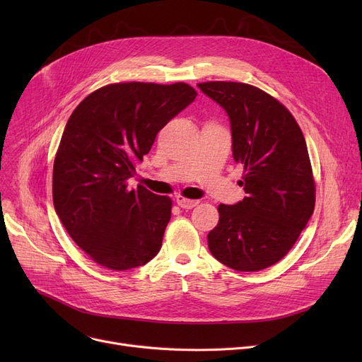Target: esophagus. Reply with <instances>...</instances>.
<instances>
[{
	"label": "esophagus",
	"instance_id": "34e87169",
	"mask_svg": "<svg viewBox=\"0 0 362 362\" xmlns=\"http://www.w3.org/2000/svg\"><path fill=\"white\" fill-rule=\"evenodd\" d=\"M176 202H177V205L180 208H185V210H192L194 206H197L199 204V201H197V199H186V198L180 197V195L176 197Z\"/></svg>",
	"mask_w": 362,
	"mask_h": 362
}]
</instances>
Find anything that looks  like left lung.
Instances as JSON below:
<instances>
[{"mask_svg":"<svg viewBox=\"0 0 362 362\" xmlns=\"http://www.w3.org/2000/svg\"><path fill=\"white\" fill-rule=\"evenodd\" d=\"M198 88L227 112L232 151L245 173L246 197L218 205L208 233L216 259L236 272H259L286 255L315 205L307 142L289 110L246 83L205 82Z\"/></svg>","mask_w":362,"mask_h":362,"instance_id":"obj_1","label":"left lung"}]
</instances>
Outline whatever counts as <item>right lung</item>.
<instances>
[{"mask_svg":"<svg viewBox=\"0 0 362 362\" xmlns=\"http://www.w3.org/2000/svg\"><path fill=\"white\" fill-rule=\"evenodd\" d=\"M186 83L103 86L74 108L54 160L52 199L64 229L110 270L145 265L161 250L171 199L127 180L157 133L197 98Z\"/></svg>","mask_w":362,"mask_h":362,"instance_id":"add662e5","label":"right lung"}]
</instances>
